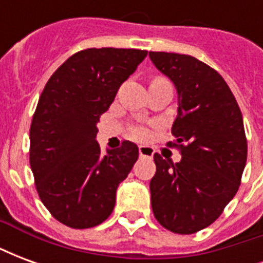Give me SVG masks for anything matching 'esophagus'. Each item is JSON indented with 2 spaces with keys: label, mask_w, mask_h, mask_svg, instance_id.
<instances>
[{
  "label": "esophagus",
  "mask_w": 263,
  "mask_h": 263,
  "mask_svg": "<svg viewBox=\"0 0 263 263\" xmlns=\"http://www.w3.org/2000/svg\"><path fill=\"white\" fill-rule=\"evenodd\" d=\"M155 154L154 148H151V146H139V156L141 158H152Z\"/></svg>",
  "instance_id": "34e87169"
}]
</instances>
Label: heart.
Masks as SVG:
<instances>
[{
	"label": "heart",
	"mask_w": 263,
	"mask_h": 263,
	"mask_svg": "<svg viewBox=\"0 0 263 263\" xmlns=\"http://www.w3.org/2000/svg\"><path fill=\"white\" fill-rule=\"evenodd\" d=\"M132 137L137 138L139 141H145V139L149 138V131L146 128H143V126H137V128L132 129Z\"/></svg>",
	"instance_id": "obj_1"
}]
</instances>
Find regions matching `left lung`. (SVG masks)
Segmentation results:
<instances>
[{
  "instance_id": "left-lung-1",
  "label": "left lung",
  "mask_w": 263,
  "mask_h": 263,
  "mask_svg": "<svg viewBox=\"0 0 263 263\" xmlns=\"http://www.w3.org/2000/svg\"><path fill=\"white\" fill-rule=\"evenodd\" d=\"M149 58L176 87L172 134L182 155L177 163L154 155L152 210L166 230L194 234L220 217L241 184L248 151L242 114L226 80L205 63L166 52Z\"/></svg>"
}]
</instances>
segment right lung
<instances>
[{
  "label": "right lung",
  "instance_id": "obj_1",
  "mask_svg": "<svg viewBox=\"0 0 263 263\" xmlns=\"http://www.w3.org/2000/svg\"><path fill=\"white\" fill-rule=\"evenodd\" d=\"M138 49H86L49 79L29 131V163L39 197L70 228H91L112 213L117 189L138 160V146L101 155L97 122L120 86L146 58Z\"/></svg>",
  "mask_w": 263,
  "mask_h": 263
}]
</instances>
